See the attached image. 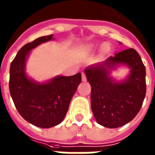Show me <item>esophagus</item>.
<instances>
[{
	"label": "esophagus",
	"instance_id": "obj_1",
	"mask_svg": "<svg viewBox=\"0 0 155 155\" xmlns=\"http://www.w3.org/2000/svg\"><path fill=\"white\" fill-rule=\"evenodd\" d=\"M82 81H86V74H85V73H82Z\"/></svg>",
	"mask_w": 155,
	"mask_h": 155
}]
</instances>
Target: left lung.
I'll return each instance as SVG.
<instances>
[{"instance_id": "left-lung-1", "label": "left lung", "mask_w": 155, "mask_h": 155, "mask_svg": "<svg viewBox=\"0 0 155 155\" xmlns=\"http://www.w3.org/2000/svg\"><path fill=\"white\" fill-rule=\"evenodd\" d=\"M119 63L131 68L125 82H115L108 77V69ZM85 73L91 87V110L98 124L117 128L135 118L146 95V69L135 49L117 52L99 65L86 68Z\"/></svg>"}]
</instances>
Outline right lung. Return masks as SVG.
Masks as SVG:
<instances>
[{"instance_id":"obj_1","label":"right lung","mask_w":155,"mask_h":155,"mask_svg":"<svg viewBox=\"0 0 155 155\" xmlns=\"http://www.w3.org/2000/svg\"><path fill=\"white\" fill-rule=\"evenodd\" d=\"M52 35L27 43L17 53L10 66L9 90L20 115L34 126L49 128L60 124L69 109V103L81 82V74L58 76L40 84L29 80L25 72L29 51L51 40Z\"/></svg>"}]
</instances>
